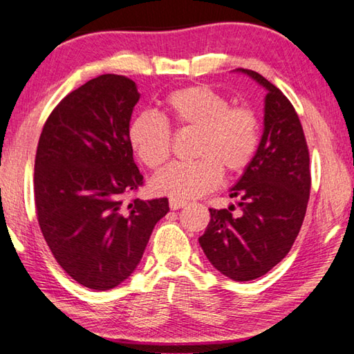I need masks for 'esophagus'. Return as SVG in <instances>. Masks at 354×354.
<instances>
[{
	"label": "esophagus",
	"mask_w": 354,
	"mask_h": 354,
	"mask_svg": "<svg viewBox=\"0 0 354 354\" xmlns=\"http://www.w3.org/2000/svg\"><path fill=\"white\" fill-rule=\"evenodd\" d=\"M187 201H181V199H170V209L171 210H178V209H183V207H185Z\"/></svg>",
	"instance_id": "34e87169"
}]
</instances>
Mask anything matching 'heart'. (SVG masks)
Segmentation results:
<instances>
[{"label": "heart", "mask_w": 354, "mask_h": 354, "mask_svg": "<svg viewBox=\"0 0 354 354\" xmlns=\"http://www.w3.org/2000/svg\"><path fill=\"white\" fill-rule=\"evenodd\" d=\"M165 112L178 130H195L190 164H173L158 175L151 189L171 199L199 198L227 176H241L259 149V120L250 107L232 106L218 90L198 84L178 88L165 98ZM129 144L150 170H161L171 156V130L161 116L136 115L129 124Z\"/></svg>", "instance_id": "1"}]
</instances>
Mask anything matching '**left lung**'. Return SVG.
<instances>
[{"instance_id": "obj_1", "label": "left lung", "mask_w": 354, "mask_h": 354, "mask_svg": "<svg viewBox=\"0 0 354 354\" xmlns=\"http://www.w3.org/2000/svg\"><path fill=\"white\" fill-rule=\"evenodd\" d=\"M267 88L258 153L230 196L241 214L210 209L199 245L212 266L233 281L261 278L286 258L299 234L310 198V155L293 104L258 72L238 68ZM234 209V205H233Z\"/></svg>"}]
</instances>
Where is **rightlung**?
Segmentation results:
<instances>
[{
	"mask_svg": "<svg viewBox=\"0 0 354 354\" xmlns=\"http://www.w3.org/2000/svg\"><path fill=\"white\" fill-rule=\"evenodd\" d=\"M135 82L101 75L59 101L41 131L33 195L41 233L81 286L110 290L140 264L169 199L126 196L144 184L127 138Z\"/></svg>",
	"mask_w": 354,
	"mask_h": 354,
	"instance_id": "obj_1",
	"label": "right lung"
}]
</instances>
